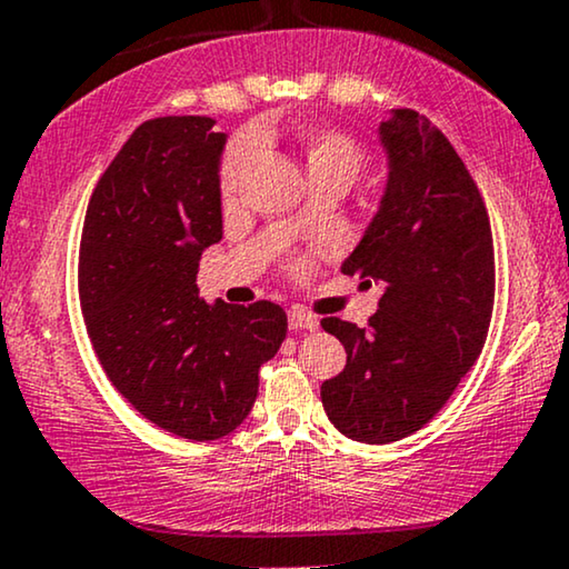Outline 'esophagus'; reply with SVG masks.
Instances as JSON below:
<instances>
[{
  "mask_svg": "<svg viewBox=\"0 0 569 569\" xmlns=\"http://www.w3.org/2000/svg\"><path fill=\"white\" fill-rule=\"evenodd\" d=\"M288 327H291L293 332L299 330H307V332H315L319 327V319L315 315H309L307 309H299L293 307L291 311H288Z\"/></svg>",
  "mask_w": 569,
  "mask_h": 569,
  "instance_id": "esophagus-1",
  "label": "esophagus"
}]
</instances>
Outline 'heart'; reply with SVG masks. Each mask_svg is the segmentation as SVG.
<instances>
[{"instance_id":"b5f03b06","label":"heart","mask_w":569,"mask_h":569,"mask_svg":"<svg viewBox=\"0 0 569 569\" xmlns=\"http://www.w3.org/2000/svg\"><path fill=\"white\" fill-rule=\"evenodd\" d=\"M299 143L303 164H307L309 178L317 188L332 186V182L350 188L358 178H361V172L368 164L366 149L361 143H358L353 136L338 131V128L303 126L299 131ZM254 151H258V133L254 131H242L229 141L219 167V182L223 193H231V190L237 188L247 164L252 162ZM291 270L296 276H303L309 270V262L296 260Z\"/></svg>"}]
</instances>
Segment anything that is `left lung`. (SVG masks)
<instances>
[{
  "label": "left lung",
  "mask_w": 569,
  "mask_h": 569,
  "mask_svg": "<svg viewBox=\"0 0 569 569\" xmlns=\"http://www.w3.org/2000/svg\"><path fill=\"white\" fill-rule=\"evenodd\" d=\"M389 182L342 273L381 281L358 327L325 317L348 363L322 383L327 418L361 443L412 436L441 412L482 353L495 303L490 216L451 141L415 110L383 121Z\"/></svg>",
  "instance_id": "1"
}]
</instances>
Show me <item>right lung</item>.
<instances>
[{"mask_svg":"<svg viewBox=\"0 0 569 569\" xmlns=\"http://www.w3.org/2000/svg\"><path fill=\"white\" fill-rule=\"evenodd\" d=\"M213 118L141 123L94 186L79 244V303L113 387L154 426L213 441L250 415L286 311L208 303L198 260L221 239Z\"/></svg>","mask_w":569,"mask_h":569,"instance_id":"right-lung-1","label":"right lung"}]
</instances>
